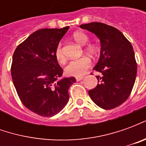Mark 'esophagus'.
Masks as SVG:
<instances>
[{
	"instance_id": "34e87169",
	"label": "esophagus",
	"mask_w": 146,
	"mask_h": 146,
	"mask_svg": "<svg viewBox=\"0 0 146 146\" xmlns=\"http://www.w3.org/2000/svg\"><path fill=\"white\" fill-rule=\"evenodd\" d=\"M83 78H84V76H76V81H80V80H83Z\"/></svg>"
}]
</instances>
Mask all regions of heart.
I'll use <instances>...</instances> for the list:
<instances>
[{"mask_svg":"<svg viewBox=\"0 0 146 146\" xmlns=\"http://www.w3.org/2000/svg\"><path fill=\"white\" fill-rule=\"evenodd\" d=\"M73 39L80 46H84L89 41V37L86 33L77 31L73 34ZM84 51L88 54L91 55H95L97 52V48L95 45L88 44L84 48ZM55 56L58 62H64L65 61V57L62 53V45L61 44H58L57 48L55 49ZM91 66V61L88 58L82 57L78 59L71 61L69 62V64L66 66V73L68 75L74 76H83L85 73L86 70Z\"/></svg>","mask_w":146,"mask_h":146,"instance_id":"1","label":"heart"}]
</instances>
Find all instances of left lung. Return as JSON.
<instances>
[{"instance_id":"8db88e82","label":"left lung","mask_w":146,"mask_h":146,"mask_svg":"<svg viewBox=\"0 0 146 146\" xmlns=\"http://www.w3.org/2000/svg\"><path fill=\"white\" fill-rule=\"evenodd\" d=\"M80 27L95 33L100 40L101 52L93 70L98 84L88 92L92 101L104 110H112L127 99L135 84L137 63L131 44L119 30L102 23H91Z\"/></svg>"}]
</instances>
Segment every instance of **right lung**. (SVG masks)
Returning <instances> with one entry per match:
<instances>
[{
  "label": "right lung",
  "mask_w": 146,
  "mask_h": 146,
  "mask_svg": "<svg viewBox=\"0 0 146 146\" xmlns=\"http://www.w3.org/2000/svg\"><path fill=\"white\" fill-rule=\"evenodd\" d=\"M69 27L35 31L18 46L12 57L11 78L21 102L33 113L53 116L69 102L75 77L62 76L55 49Z\"/></svg>",
  "instance_id": "obj_1"
}]
</instances>
